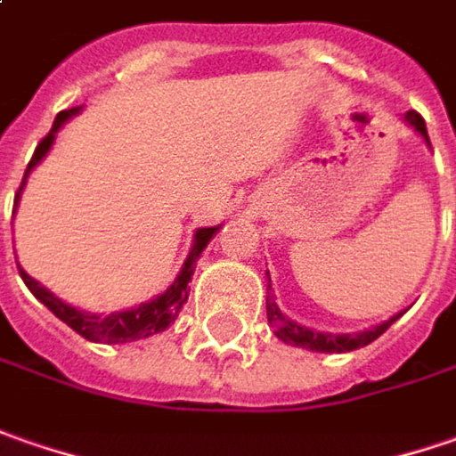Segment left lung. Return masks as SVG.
Segmentation results:
<instances>
[{
    "label": "left lung",
    "instance_id": "1",
    "mask_svg": "<svg viewBox=\"0 0 456 456\" xmlns=\"http://www.w3.org/2000/svg\"><path fill=\"white\" fill-rule=\"evenodd\" d=\"M403 120H406L409 126H414V131H419V134L424 135L427 146H432V143H429V134H427V123H424V118H421L416 110H409V113L403 116ZM267 290H273L270 273H267ZM399 318H401V313L399 315H394V318H388L386 322H381V325L370 328V330L333 336V333H318V330H310V328H305V325H297V322L288 321V318L280 313L275 297H273V295H267V321H270V325L275 328V336L280 338L282 343H290V346H297V348H307V351H318V354H346V351L363 348V346L373 343V340L381 336L384 330H388V325H391V322H396Z\"/></svg>",
    "mask_w": 456,
    "mask_h": 456
}]
</instances>
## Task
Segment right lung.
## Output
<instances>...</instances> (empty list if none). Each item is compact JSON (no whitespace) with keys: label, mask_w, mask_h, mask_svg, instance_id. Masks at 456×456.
I'll use <instances>...</instances> for the list:
<instances>
[{"label":"right lung","mask_w":456,"mask_h":456,"mask_svg":"<svg viewBox=\"0 0 456 456\" xmlns=\"http://www.w3.org/2000/svg\"><path fill=\"white\" fill-rule=\"evenodd\" d=\"M75 113H80V108H70V110L57 113L50 134L45 135L40 143H37L32 161L27 164L22 186H20V191H17V197H14V207L20 204V194H22L24 181L29 176V171L45 159V153L50 151L53 141H55V134L60 131V126L68 118H72ZM216 232H219V227L197 229L194 244H191V252H189V257L183 262L179 277L174 280V285H171L168 290L161 292L159 297H153L149 303H141V305L131 307V310L110 313V315H95V313H86V310H77V307L62 303V300L55 297L47 288H42L37 280H32V277L27 275L22 267H20V275H22L24 285L29 288V292L40 300L42 305L50 307L60 321L68 322L75 333H80V336L87 338V340H93V343H128V340H141V338H149L153 336V333H161V330H166L171 322L176 321L179 310L183 307V303H186V297H189V282H191V275H194V265H197L199 255L204 252V247L212 242V237Z\"/></svg>","instance_id":"obj_1"}]
</instances>
